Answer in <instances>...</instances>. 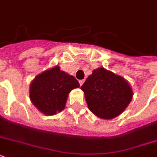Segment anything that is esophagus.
<instances>
[{"instance_id": "1", "label": "esophagus", "mask_w": 157, "mask_h": 157, "mask_svg": "<svg viewBox=\"0 0 157 157\" xmlns=\"http://www.w3.org/2000/svg\"><path fill=\"white\" fill-rule=\"evenodd\" d=\"M84 82H85V80H80V81H79V83H80V85H81V86H82V85H83Z\"/></svg>"}]
</instances>
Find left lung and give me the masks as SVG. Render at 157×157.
I'll list each match as a JSON object with an SVG mask.
<instances>
[{
  "mask_svg": "<svg viewBox=\"0 0 157 157\" xmlns=\"http://www.w3.org/2000/svg\"><path fill=\"white\" fill-rule=\"evenodd\" d=\"M81 89L90 112L105 120L113 119L121 114L134 94L124 77L104 67L94 69Z\"/></svg>",
  "mask_w": 157,
  "mask_h": 157,
  "instance_id": "1",
  "label": "left lung"
}]
</instances>
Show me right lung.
Returning a JSON list of instances; mask_svg holds the SVG:
<instances>
[{
    "instance_id": "1",
    "label": "right lung",
    "mask_w": 157,
    "mask_h": 157,
    "mask_svg": "<svg viewBox=\"0 0 157 157\" xmlns=\"http://www.w3.org/2000/svg\"><path fill=\"white\" fill-rule=\"evenodd\" d=\"M79 87L74 76L55 66L33 79L29 88L30 99L41 113L53 116L64 109L69 93Z\"/></svg>"
}]
</instances>
